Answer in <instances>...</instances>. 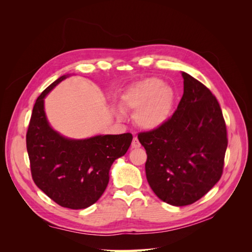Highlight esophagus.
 I'll return each instance as SVG.
<instances>
[{"label": "esophagus", "mask_w": 252, "mask_h": 252, "mask_svg": "<svg viewBox=\"0 0 252 252\" xmlns=\"http://www.w3.org/2000/svg\"><path fill=\"white\" fill-rule=\"evenodd\" d=\"M131 147H132V148H140V147H141V143L139 142L138 138H135V136H134L133 140H132Z\"/></svg>", "instance_id": "esophagus-1"}]
</instances>
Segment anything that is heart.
<instances>
[{"mask_svg":"<svg viewBox=\"0 0 252 252\" xmlns=\"http://www.w3.org/2000/svg\"><path fill=\"white\" fill-rule=\"evenodd\" d=\"M175 102L174 89L157 78L135 82L122 95L125 108L135 111L134 122L144 130H156L170 118ZM119 118L124 117L122 109H117Z\"/></svg>","mask_w":252,"mask_h":252,"instance_id":"b5f03b06","label":"heart"}]
</instances>
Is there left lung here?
I'll return each instance as SVG.
<instances>
[{
  "label": "left lung",
  "mask_w": 252,
  "mask_h": 252,
  "mask_svg": "<svg viewBox=\"0 0 252 252\" xmlns=\"http://www.w3.org/2000/svg\"><path fill=\"white\" fill-rule=\"evenodd\" d=\"M184 94L170 120L138 135L146 149L145 171L159 200L190 205L207 193L223 172L227 131L222 110L211 91L182 71Z\"/></svg>",
  "instance_id": "left-lung-1"
}]
</instances>
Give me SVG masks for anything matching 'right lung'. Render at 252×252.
Returning <instances> with one entry per match:
<instances>
[{
	"label": "right lung",
	"mask_w": 252,
	"mask_h": 252,
	"mask_svg": "<svg viewBox=\"0 0 252 252\" xmlns=\"http://www.w3.org/2000/svg\"><path fill=\"white\" fill-rule=\"evenodd\" d=\"M69 77L70 74L60 77L36 98L26 145L35 185L62 207L85 209L104 193L111 165L126 154L132 134L71 139L55 130L45 112V97Z\"/></svg>",
	"instance_id": "obj_1"
}]
</instances>
